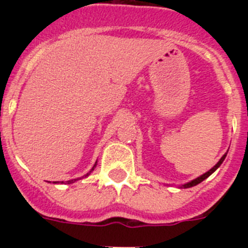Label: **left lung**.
Returning <instances> with one entry per match:
<instances>
[{"instance_id":"left-lung-1","label":"left lung","mask_w":248,"mask_h":248,"mask_svg":"<svg viewBox=\"0 0 248 248\" xmlns=\"http://www.w3.org/2000/svg\"><path fill=\"white\" fill-rule=\"evenodd\" d=\"M226 155H227V153H226V154H225V155H223L222 157H221L220 161H218V163L216 164V165H215L214 168L211 169V170H209V171H207V172H205V174H203V175H201V176L198 177V179H195V180H192V181H190V183H187V184H185V185H183L184 189H186V187H191V186H195V185H198V184H200L201 181L205 180L206 177H209L210 175H211L212 172H214L215 170H216V169H217L218 166L221 165V164H222V161H223V160H225V157H226Z\"/></svg>"}]
</instances>
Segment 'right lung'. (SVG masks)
Wrapping results in <instances>:
<instances>
[{
	"mask_svg": "<svg viewBox=\"0 0 248 248\" xmlns=\"http://www.w3.org/2000/svg\"><path fill=\"white\" fill-rule=\"evenodd\" d=\"M94 166H95V165H94ZM93 169H92V170H93ZM88 175L89 174H87V175H85V176H88ZM76 180H77V179H74V180H69V181H67V184H72V183H73V181H76ZM62 183H63V181H62Z\"/></svg>",
	"mask_w": 248,
	"mask_h": 248,
	"instance_id": "add662e5",
	"label": "right lung"
}]
</instances>
